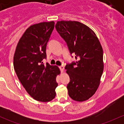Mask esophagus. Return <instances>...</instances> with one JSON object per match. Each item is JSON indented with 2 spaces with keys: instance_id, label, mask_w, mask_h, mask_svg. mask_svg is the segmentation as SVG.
Returning <instances> with one entry per match:
<instances>
[{
  "instance_id": "1",
  "label": "esophagus",
  "mask_w": 124,
  "mask_h": 124,
  "mask_svg": "<svg viewBox=\"0 0 124 124\" xmlns=\"http://www.w3.org/2000/svg\"><path fill=\"white\" fill-rule=\"evenodd\" d=\"M59 68H60V70L61 71V72H63V70H64V67H63V65H61L59 67Z\"/></svg>"
}]
</instances>
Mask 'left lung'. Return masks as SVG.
I'll return each instance as SVG.
<instances>
[{"label": "left lung", "instance_id": "1", "mask_svg": "<svg viewBox=\"0 0 124 124\" xmlns=\"http://www.w3.org/2000/svg\"><path fill=\"white\" fill-rule=\"evenodd\" d=\"M55 27L77 60L65 68L70 78L67 86L68 95L75 101L87 100L95 93L103 72L100 42L91 29L78 22L60 21Z\"/></svg>", "mask_w": 124, "mask_h": 124}]
</instances>
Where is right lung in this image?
<instances>
[{
	"label": "right lung",
	"mask_w": 124,
	"mask_h": 124,
	"mask_svg": "<svg viewBox=\"0 0 124 124\" xmlns=\"http://www.w3.org/2000/svg\"><path fill=\"white\" fill-rule=\"evenodd\" d=\"M54 27V22L30 26L20 39L14 56V68L20 82L33 99L41 102L54 99L58 85L56 78L59 68L42 62Z\"/></svg>",
	"instance_id": "right-lung-1"
}]
</instances>
